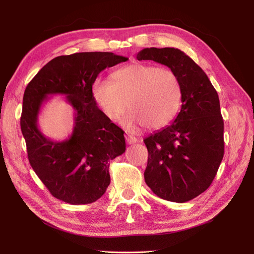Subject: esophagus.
Instances as JSON below:
<instances>
[{
  "label": "esophagus",
  "instance_id": "34e87169",
  "mask_svg": "<svg viewBox=\"0 0 254 254\" xmlns=\"http://www.w3.org/2000/svg\"><path fill=\"white\" fill-rule=\"evenodd\" d=\"M126 142H127V144L131 145V144L136 143V142H137V139H136V137H135L134 135H127V136H126Z\"/></svg>",
  "mask_w": 254,
  "mask_h": 254
}]
</instances>
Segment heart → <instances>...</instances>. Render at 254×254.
I'll return each instance as SVG.
<instances>
[{"instance_id": "obj_1", "label": "heart", "mask_w": 254, "mask_h": 254, "mask_svg": "<svg viewBox=\"0 0 254 254\" xmlns=\"http://www.w3.org/2000/svg\"><path fill=\"white\" fill-rule=\"evenodd\" d=\"M92 96L110 121H117L128 107L123 125L132 129L167 126L177 117L182 99L180 79L173 70L134 63L120 67L111 81L97 78L92 83Z\"/></svg>"}]
</instances>
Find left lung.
Instances as JSON below:
<instances>
[{
	"label": "left lung",
	"mask_w": 254,
	"mask_h": 254,
	"mask_svg": "<svg viewBox=\"0 0 254 254\" xmlns=\"http://www.w3.org/2000/svg\"><path fill=\"white\" fill-rule=\"evenodd\" d=\"M136 59L164 64L180 79V112L170 126L144 139L148 150L144 178L158 197L187 202L211 186L224 158L218 94L202 68L178 49H144Z\"/></svg>",
	"instance_id": "1"
}]
</instances>
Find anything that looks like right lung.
I'll return each instance as SVG.
<instances>
[{"mask_svg": "<svg viewBox=\"0 0 254 254\" xmlns=\"http://www.w3.org/2000/svg\"><path fill=\"white\" fill-rule=\"evenodd\" d=\"M127 60L109 52L58 56L27 84L20 123L28 160L50 193L59 200L92 203L110 184V161L126 150L124 131L96 106L91 88L106 67ZM55 94L64 95L74 110L73 131L64 141H52L37 128L43 103Z\"/></svg>", "mask_w": 254, "mask_h": 254, "instance_id": "add662e5", "label": "right lung"}]
</instances>
